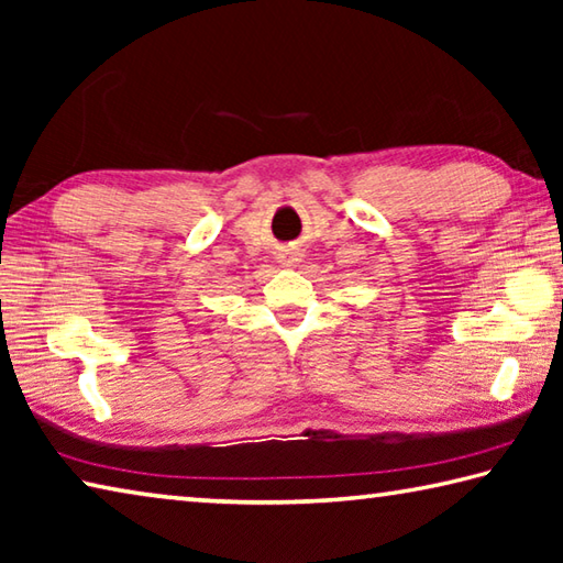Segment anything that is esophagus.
Instances as JSON below:
<instances>
[{"instance_id": "34e87169", "label": "esophagus", "mask_w": 563, "mask_h": 563, "mask_svg": "<svg viewBox=\"0 0 563 563\" xmlns=\"http://www.w3.org/2000/svg\"><path fill=\"white\" fill-rule=\"evenodd\" d=\"M280 261H283V265H288V268H292V265H298L302 261V255L298 251H285L280 255Z\"/></svg>"}]
</instances>
